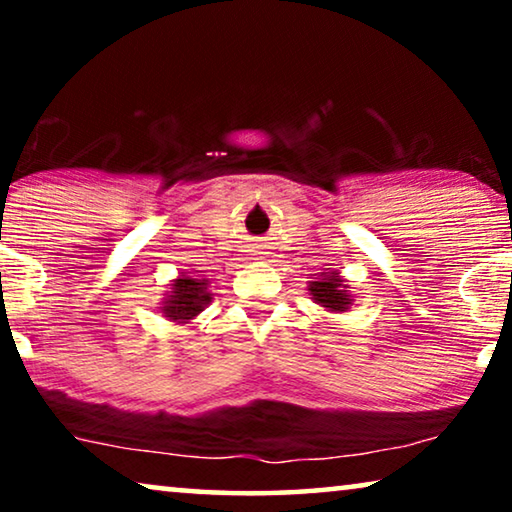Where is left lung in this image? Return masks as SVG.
<instances>
[{
	"mask_svg": "<svg viewBox=\"0 0 512 512\" xmlns=\"http://www.w3.org/2000/svg\"><path fill=\"white\" fill-rule=\"evenodd\" d=\"M312 300L321 307H326L328 312H347L352 307V293H349V284L340 277L338 270L321 272L319 277H314V282L307 286Z\"/></svg>",
	"mask_w": 512,
	"mask_h": 512,
	"instance_id": "obj_1",
	"label": "left lung"
}]
</instances>
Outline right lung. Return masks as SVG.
<instances>
[{
	"label": "right lung",
	"instance_id": "add662e5",
	"mask_svg": "<svg viewBox=\"0 0 512 512\" xmlns=\"http://www.w3.org/2000/svg\"><path fill=\"white\" fill-rule=\"evenodd\" d=\"M212 303V291H209V279H198L179 275L172 279L170 291L163 298V317L177 324H188V321L198 317L205 307Z\"/></svg>",
	"mask_w": 512,
	"mask_h": 512
}]
</instances>
